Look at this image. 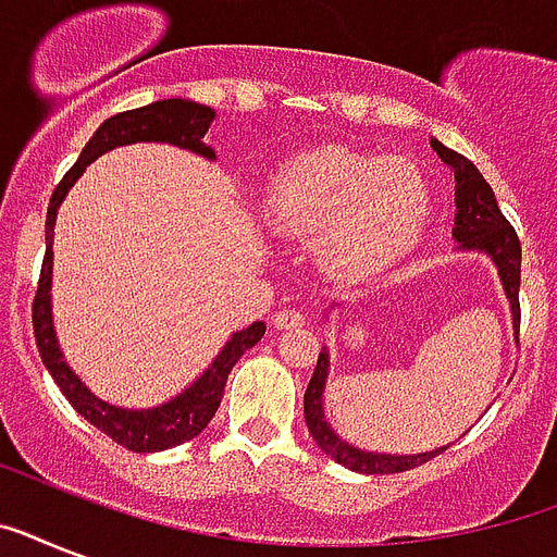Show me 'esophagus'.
Returning a JSON list of instances; mask_svg holds the SVG:
<instances>
[{
  "mask_svg": "<svg viewBox=\"0 0 557 557\" xmlns=\"http://www.w3.org/2000/svg\"><path fill=\"white\" fill-rule=\"evenodd\" d=\"M271 323H274V330H292V326H304L306 314L297 312V309H280V312H274Z\"/></svg>",
  "mask_w": 557,
  "mask_h": 557,
  "instance_id": "esophagus-1",
  "label": "esophagus"
}]
</instances>
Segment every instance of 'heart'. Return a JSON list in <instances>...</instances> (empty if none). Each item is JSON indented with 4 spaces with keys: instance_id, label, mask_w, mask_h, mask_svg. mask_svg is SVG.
Listing matches in <instances>:
<instances>
[{
    "instance_id": "b5f03b06",
    "label": "heart",
    "mask_w": 557,
    "mask_h": 557,
    "mask_svg": "<svg viewBox=\"0 0 557 557\" xmlns=\"http://www.w3.org/2000/svg\"><path fill=\"white\" fill-rule=\"evenodd\" d=\"M262 213L280 236L312 239L326 277L364 280L419 243L431 185L413 161L326 147L280 170Z\"/></svg>"
}]
</instances>
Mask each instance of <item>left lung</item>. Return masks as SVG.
Masks as SVG:
<instances>
[{
    "label": "left lung",
    "mask_w": 557,
    "mask_h": 557,
    "mask_svg": "<svg viewBox=\"0 0 557 557\" xmlns=\"http://www.w3.org/2000/svg\"><path fill=\"white\" fill-rule=\"evenodd\" d=\"M433 150L440 152V159L454 170L457 178V219H454V239L459 243L462 251H483L492 257V262L500 271L503 288L511 304V318L515 326L520 330V239L515 234V227L509 225V219L503 216L494 199V190L483 178V173L459 152L448 150L445 144L431 138ZM326 375H330V349L323 347L318 356V367L312 372V381L306 387L304 396V413L306 428L312 433V440L330 454L335 462H341L349 471L358 474H401L407 468H416L442 454L445 448L424 450V454H407V457H396V454H372V450H361L356 445H349L332 431L326 416H323V387H326Z\"/></svg>",
    "instance_id": "left-lung-1"
}]
</instances>
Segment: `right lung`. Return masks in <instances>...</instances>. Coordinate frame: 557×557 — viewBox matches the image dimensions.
<instances>
[{"label": "right lung", "instance_id": "obj_1", "mask_svg": "<svg viewBox=\"0 0 557 557\" xmlns=\"http://www.w3.org/2000/svg\"><path fill=\"white\" fill-rule=\"evenodd\" d=\"M213 109L193 103V100L168 98L156 100L150 107L129 109L121 115L107 117L98 126V133L91 135L89 144L83 147L81 159L74 161V168L63 176V182L51 193L46 213V260H42V271H39L37 295H34V306H30V318H34V338H37V349L42 356V364L51 372V379L57 381V387L63 389V396L72 401L77 413L91 422L98 431H103L112 442L124 445L126 450L135 454H150V450H164L173 445L199 436L208 422L216 413L222 393H225L227 372L234 370L245 349H251L257 341L265 335V323L257 321L248 330L231 335L222 352L213 358V364L201 372L199 379L193 381L185 393H178L176 398H170L164 405L150 407V410H126V407H115L109 401H100L98 396H91V389L83 384L72 372V367L63 361L60 344L54 335V321H51V262H54V222L57 208L65 199L69 187L83 176V170L89 168L91 161L103 156V152L124 147V144L138 141H164L182 150L199 152L205 159H216L210 147H205V133H208L210 121H213Z\"/></svg>", "mask_w": 557, "mask_h": 557}]
</instances>
